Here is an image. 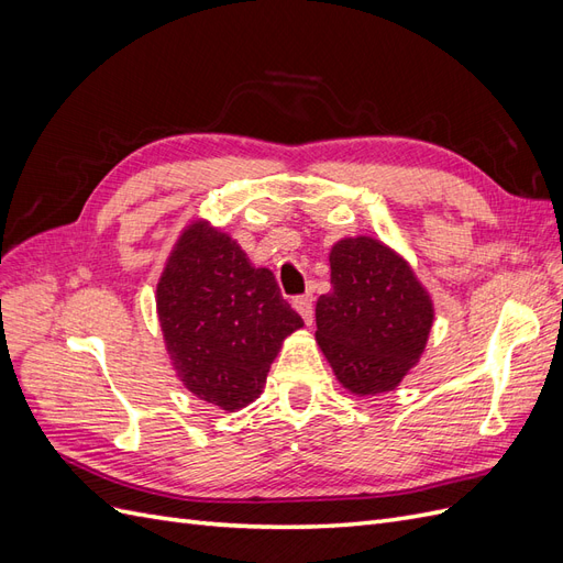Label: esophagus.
<instances>
[{"label":"esophagus","instance_id":"esophagus-1","mask_svg":"<svg viewBox=\"0 0 563 563\" xmlns=\"http://www.w3.org/2000/svg\"><path fill=\"white\" fill-rule=\"evenodd\" d=\"M294 308L302 317L305 323H312V319H314V298L310 294L308 296H298L294 300Z\"/></svg>","mask_w":563,"mask_h":563}]
</instances>
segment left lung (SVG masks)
<instances>
[{
  "label": "left lung",
  "instance_id": "1",
  "mask_svg": "<svg viewBox=\"0 0 563 563\" xmlns=\"http://www.w3.org/2000/svg\"><path fill=\"white\" fill-rule=\"evenodd\" d=\"M329 261L331 291L317 300L321 352L354 395L395 389L428 345V291L399 253L371 236L340 240Z\"/></svg>",
  "mask_w": 563,
  "mask_h": 563
}]
</instances>
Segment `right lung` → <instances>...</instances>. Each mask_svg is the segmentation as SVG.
<instances>
[{
	"label": "right lung",
	"instance_id": "add662e5",
	"mask_svg": "<svg viewBox=\"0 0 563 563\" xmlns=\"http://www.w3.org/2000/svg\"><path fill=\"white\" fill-rule=\"evenodd\" d=\"M157 314L183 385L223 411L258 399L284 338L302 327L275 275L253 267L207 220L187 228L168 255Z\"/></svg>",
	"mask_w": 563,
	"mask_h": 563
}]
</instances>
